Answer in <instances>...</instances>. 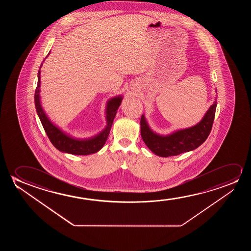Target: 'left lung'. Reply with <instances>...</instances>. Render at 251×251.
Instances as JSON below:
<instances>
[{
  "label": "left lung",
  "instance_id": "1",
  "mask_svg": "<svg viewBox=\"0 0 251 251\" xmlns=\"http://www.w3.org/2000/svg\"><path fill=\"white\" fill-rule=\"evenodd\" d=\"M216 106L217 101L215 100L198 124L192 127L174 131L167 135L157 134L151 130L146 117L142 115L141 118L142 140L154 154L160 157L166 158L181 154L186 151H193L199 148L208 137L213 126Z\"/></svg>",
  "mask_w": 251,
  "mask_h": 251
}]
</instances>
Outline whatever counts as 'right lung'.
<instances>
[{
  "label": "right lung",
  "mask_w": 251,
  "mask_h": 251,
  "mask_svg": "<svg viewBox=\"0 0 251 251\" xmlns=\"http://www.w3.org/2000/svg\"><path fill=\"white\" fill-rule=\"evenodd\" d=\"M50 51L49 52L48 55ZM47 55V56H48ZM46 56V57H47ZM45 60L43 62H45ZM43 62L40 65L38 74V86L35 91V106L38 113V117L41 121L42 125L45 128V133L48 135L50 141L52 144L59 151L70 153L74 155H89L95 153L100 151L105 144L107 138L110 134V128L113 124V120L117 110L122 103L123 97H114L107 102L106 110V126L100 134L95 136L86 139H77L73 137L70 134H67L64 131H62L60 127L53 124L50 120L48 116L45 114V110L43 109L40 100V85H41V68Z\"/></svg>",
  "instance_id": "add662e5"
}]
</instances>
